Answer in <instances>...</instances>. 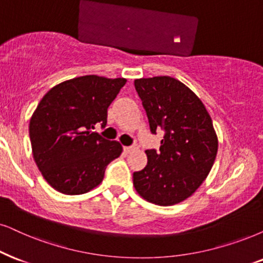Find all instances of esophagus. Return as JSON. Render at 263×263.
Segmentation results:
<instances>
[{
    "label": "esophagus",
    "mask_w": 263,
    "mask_h": 263,
    "mask_svg": "<svg viewBox=\"0 0 263 263\" xmlns=\"http://www.w3.org/2000/svg\"><path fill=\"white\" fill-rule=\"evenodd\" d=\"M134 151H136V147H124V152L125 153H132Z\"/></svg>",
    "instance_id": "esophagus-1"
}]
</instances>
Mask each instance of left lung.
Masks as SVG:
<instances>
[{
    "instance_id": "left-lung-1",
    "label": "left lung",
    "mask_w": 263,
    "mask_h": 263,
    "mask_svg": "<svg viewBox=\"0 0 263 263\" xmlns=\"http://www.w3.org/2000/svg\"><path fill=\"white\" fill-rule=\"evenodd\" d=\"M152 134L165 132L160 149L145 151L148 162L134 185L155 205L178 204L194 194L210 174L218 149L212 120L200 98L171 76L136 79Z\"/></svg>"
}]
</instances>
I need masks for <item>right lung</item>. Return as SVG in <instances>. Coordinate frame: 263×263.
Listing matches in <instances>:
<instances>
[{
    "label": "right lung",
    "instance_id": "obj_1",
    "mask_svg": "<svg viewBox=\"0 0 263 263\" xmlns=\"http://www.w3.org/2000/svg\"><path fill=\"white\" fill-rule=\"evenodd\" d=\"M127 80L86 75L55 85L30 119L32 156L47 183L78 195L102 183L108 164L122 145L92 129L107 125L108 108Z\"/></svg>",
    "mask_w": 263,
    "mask_h": 263
}]
</instances>
